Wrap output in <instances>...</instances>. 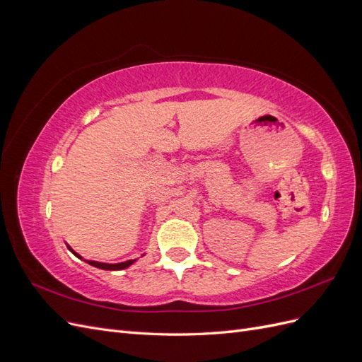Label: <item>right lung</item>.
Instances as JSON below:
<instances>
[{"mask_svg":"<svg viewBox=\"0 0 362 362\" xmlns=\"http://www.w3.org/2000/svg\"><path fill=\"white\" fill-rule=\"evenodd\" d=\"M69 247V246H68ZM69 250L72 252V254L75 255V257H78V258H81L78 254H76V252H74L71 247H69ZM83 259V258H81ZM86 261V259H84ZM136 259H128V261H124V262H117V264H107V262H100V261H86V262H89L90 266H93V267H98V269H103V270H122V269H127V267H129L131 264H133Z\"/></svg>","mask_w":362,"mask_h":362,"instance_id":"1","label":"right lung"}]
</instances>
